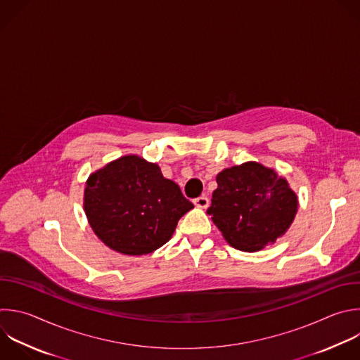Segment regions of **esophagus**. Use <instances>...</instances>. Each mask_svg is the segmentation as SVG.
I'll return each mask as SVG.
<instances>
[{
    "label": "esophagus",
    "instance_id": "obj_1",
    "mask_svg": "<svg viewBox=\"0 0 360 360\" xmlns=\"http://www.w3.org/2000/svg\"><path fill=\"white\" fill-rule=\"evenodd\" d=\"M193 203L199 209H206L209 206V199H207V196H199L193 200Z\"/></svg>",
    "mask_w": 360,
    "mask_h": 360
}]
</instances>
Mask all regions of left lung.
Here are the masks:
<instances>
[{"instance_id":"8db88e82","label":"left lung","mask_w":360,"mask_h":360,"mask_svg":"<svg viewBox=\"0 0 360 360\" xmlns=\"http://www.w3.org/2000/svg\"><path fill=\"white\" fill-rule=\"evenodd\" d=\"M216 182L207 214L237 250L274 245L295 219L298 196L273 168L249 161L220 171Z\"/></svg>"}]
</instances>
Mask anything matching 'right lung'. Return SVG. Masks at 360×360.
Returning a JSON list of instances; mask_svg holds the SVG:
<instances>
[{
	"label": "right lung",
	"instance_id": "1",
	"mask_svg": "<svg viewBox=\"0 0 360 360\" xmlns=\"http://www.w3.org/2000/svg\"><path fill=\"white\" fill-rule=\"evenodd\" d=\"M83 207L94 234L126 256L150 255L172 237L193 205L161 168L140 155L120 157L89 175Z\"/></svg>",
	"mask_w": 360,
	"mask_h": 360
}]
</instances>
